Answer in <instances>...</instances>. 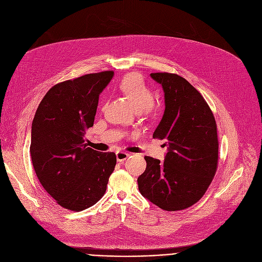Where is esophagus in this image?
Returning a JSON list of instances; mask_svg holds the SVG:
<instances>
[{
    "instance_id": "34e87169",
    "label": "esophagus",
    "mask_w": 262,
    "mask_h": 262,
    "mask_svg": "<svg viewBox=\"0 0 262 262\" xmlns=\"http://www.w3.org/2000/svg\"><path fill=\"white\" fill-rule=\"evenodd\" d=\"M128 157H129V155H128V154H126V152L119 151V152H117V154H116L117 162H124Z\"/></svg>"
}]
</instances>
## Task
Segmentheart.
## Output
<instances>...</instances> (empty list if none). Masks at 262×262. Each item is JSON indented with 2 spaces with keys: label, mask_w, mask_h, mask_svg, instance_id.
I'll return each instance as SVG.
<instances>
[{
  "label": "heart",
  "mask_w": 262,
  "mask_h": 262,
  "mask_svg": "<svg viewBox=\"0 0 262 262\" xmlns=\"http://www.w3.org/2000/svg\"><path fill=\"white\" fill-rule=\"evenodd\" d=\"M118 88L128 98L137 112L144 115H150L156 112L154 90L146 84L140 74H126L120 80Z\"/></svg>",
  "instance_id": "b5f03b06"
}]
</instances>
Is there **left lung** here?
<instances>
[{
    "mask_svg": "<svg viewBox=\"0 0 262 262\" xmlns=\"http://www.w3.org/2000/svg\"><path fill=\"white\" fill-rule=\"evenodd\" d=\"M150 76L162 84L166 104L154 138L165 140L168 152L164 162L145 157L139 191L164 210H182L203 197L216 172V123L206 100L185 79L170 72Z\"/></svg>",
    "mask_w": 262,
    "mask_h": 262,
    "instance_id": "8db88e82",
    "label": "left lung"
}]
</instances>
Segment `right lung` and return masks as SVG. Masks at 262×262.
<instances>
[{"label": "right lung", "instance_id": "add662e5", "mask_svg": "<svg viewBox=\"0 0 262 262\" xmlns=\"http://www.w3.org/2000/svg\"><path fill=\"white\" fill-rule=\"evenodd\" d=\"M113 74L112 70L88 73L56 84L32 122L30 154L37 178L68 210L81 211L98 202L116 166L114 152H99L85 143L99 94Z\"/></svg>", "mask_w": 262, "mask_h": 262}]
</instances>
